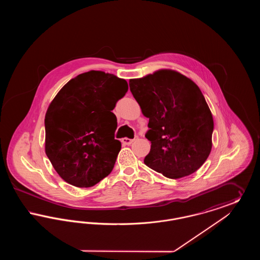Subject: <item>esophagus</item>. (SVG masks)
I'll use <instances>...</instances> for the list:
<instances>
[{
	"label": "esophagus",
	"mask_w": 260,
	"mask_h": 260,
	"mask_svg": "<svg viewBox=\"0 0 260 260\" xmlns=\"http://www.w3.org/2000/svg\"><path fill=\"white\" fill-rule=\"evenodd\" d=\"M137 139V137H135L134 139H131V138H126V137H124L122 139V142H123V144H125V145H131L135 140Z\"/></svg>",
	"instance_id": "1"
}]
</instances>
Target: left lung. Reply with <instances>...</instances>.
Here are the masks:
<instances>
[{"mask_svg":"<svg viewBox=\"0 0 260 260\" xmlns=\"http://www.w3.org/2000/svg\"><path fill=\"white\" fill-rule=\"evenodd\" d=\"M131 91L149 119L151 149L144 164L172 179L195 173L211 150L213 120L198 86L184 75L159 70L129 80Z\"/></svg>","mask_w":260,"mask_h":260,"instance_id":"8db88e82","label":"left lung"}]
</instances>
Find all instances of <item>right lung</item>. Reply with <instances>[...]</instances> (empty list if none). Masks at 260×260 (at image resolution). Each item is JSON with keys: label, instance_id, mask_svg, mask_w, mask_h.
<instances>
[{"label": "right lung", "instance_id": "obj_1", "mask_svg": "<svg viewBox=\"0 0 260 260\" xmlns=\"http://www.w3.org/2000/svg\"><path fill=\"white\" fill-rule=\"evenodd\" d=\"M115 75L89 71L59 90L45 117L46 154L63 180L87 188L111 173L121 142L112 110L127 91Z\"/></svg>", "mask_w": 260, "mask_h": 260}]
</instances>
